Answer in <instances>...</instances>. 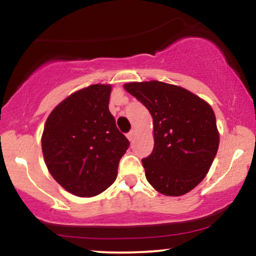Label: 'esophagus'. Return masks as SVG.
Returning <instances> with one entry per match:
<instances>
[{"instance_id":"1","label":"esophagus","mask_w":256,"mask_h":256,"mask_svg":"<svg viewBox=\"0 0 256 256\" xmlns=\"http://www.w3.org/2000/svg\"><path fill=\"white\" fill-rule=\"evenodd\" d=\"M134 136H136V131L132 130L131 132H128V140H130V142H132V140H134Z\"/></svg>"}]
</instances>
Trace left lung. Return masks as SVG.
Returning <instances> with one entry per match:
<instances>
[{"mask_svg": "<svg viewBox=\"0 0 256 256\" xmlns=\"http://www.w3.org/2000/svg\"><path fill=\"white\" fill-rule=\"evenodd\" d=\"M125 90L152 116L154 149L142 164L156 192L182 196L204 180L219 148L216 114L192 91L164 82H132Z\"/></svg>", "mask_w": 256, "mask_h": 256, "instance_id": "1", "label": "left lung"}]
</instances>
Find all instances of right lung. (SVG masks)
<instances>
[{"label": "right lung", "mask_w": 256, "mask_h": 256, "mask_svg": "<svg viewBox=\"0 0 256 256\" xmlns=\"http://www.w3.org/2000/svg\"><path fill=\"white\" fill-rule=\"evenodd\" d=\"M110 91V84L76 91L52 110L44 124L46 168L66 192L79 198H92L114 183L130 144L108 108Z\"/></svg>", "instance_id": "right-lung-1"}]
</instances>
